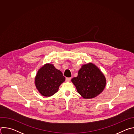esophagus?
I'll list each match as a JSON object with an SVG mask.
<instances>
[{
	"label": "esophagus",
	"mask_w": 134,
	"mask_h": 134,
	"mask_svg": "<svg viewBox=\"0 0 134 134\" xmlns=\"http://www.w3.org/2000/svg\"><path fill=\"white\" fill-rule=\"evenodd\" d=\"M71 77H66V80L67 81H68V82H69V81H70V80H71Z\"/></svg>",
	"instance_id": "1"
}]
</instances>
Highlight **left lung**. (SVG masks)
<instances>
[{"mask_svg":"<svg viewBox=\"0 0 134 134\" xmlns=\"http://www.w3.org/2000/svg\"><path fill=\"white\" fill-rule=\"evenodd\" d=\"M78 93L85 99L98 96L104 90L106 80L100 69L94 64L84 65L79 70L78 76L71 79Z\"/></svg>","mask_w":134,"mask_h":134,"instance_id":"8db88e82","label":"left lung"}]
</instances>
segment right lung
<instances>
[{"instance_id": "1", "label": "right lung", "mask_w": 134, "mask_h": 134, "mask_svg": "<svg viewBox=\"0 0 134 134\" xmlns=\"http://www.w3.org/2000/svg\"><path fill=\"white\" fill-rule=\"evenodd\" d=\"M65 80L63 73L52 64H46L38 71L35 79L36 87L44 97H50L58 90Z\"/></svg>"}]
</instances>
